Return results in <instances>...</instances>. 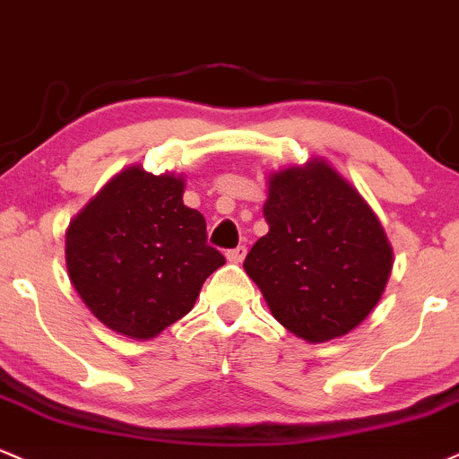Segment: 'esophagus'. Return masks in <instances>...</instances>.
<instances>
[{
    "label": "esophagus",
    "instance_id": "1",
    "mask_svg": "<svg viewBox=\"0 0 459 459\" xmlns=\"http://www.w3.org/2000/svg\"><path fill=\"white\" fill-rule=\"evenodd\" d=\"M245 255H247L245 247H236V249H230L228 253H225V257H228V262H231V264H240L242 260H245Z\"/></svg>",
    "mask_w": 459,
    "mask_h": 459
}]
</instances>
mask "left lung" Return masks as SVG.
I'll use <instances>...</instances> for the list:
<instances>
[{"label": "left lung", "mask_w": 459, "mask_h": 459, "mask_svg": "<svg viewBox=\"0 0 459 459\" xmlns=\"http://www.w3.org/2000/svg\"><path fill=\"white\" fill-rule=\"evenodd\" d=\"M268 234L242 266L279 325L309 343L346 335L385 294L393 247L352 182L322 156L268 176Z\"/></svg>", "instance_id": "left-lung-1"}]
</instances>
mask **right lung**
<instances>
[{"mask_svg": "<svg viewBox=\"0 0 459 459\" xmlns=\"http://www.w3.org/2000/svg\"><path fill=\"white\" fill-rule=\"evenodd\" d=\"M185 176L122 169L66 230V268L107 328L152 339L195 305L225 257L206 245V221L182 202Z\"/></svg>", "mask_w": 459, "mask_h": 459, "instance_id": "1", "label": "right lung"}]
</instances>
